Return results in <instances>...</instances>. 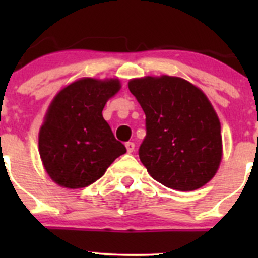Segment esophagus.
<instances>
[{"mask_svg": "<svg viewBox=\"0 0 258 258\" xmlns=\"http://www.w3.org/2000/svg\"><path fill=\"white\" fill-rule=\"evenodd\" d=\"M126 148H127V152L131 153L135 151V144L134 142H126Z\"/></svg>", "mask_w": 258, "mask_h": 258, "instance_id": "obj_1", "label": "esophagus"}]
</instances>
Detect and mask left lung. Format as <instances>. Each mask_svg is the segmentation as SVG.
I'll return each mask as SVG.
<instances>
[{"mask_svg": "<svg viewBox=\"0 0 258 258\" xmlns=\"http://www.w3.org/2000/svg\"><path fill=\"white\" fill-rule=\"evenodd\" d=\"M146 114L141 162L168 188L194 191L215 176L222 157L218 117L209 98L179 77H145L128 82Z\"/></svg>", "mask_w": 258, "mask_h": 258, "instance_id": "8db88e82", "label": "left lung"}]
</instances>
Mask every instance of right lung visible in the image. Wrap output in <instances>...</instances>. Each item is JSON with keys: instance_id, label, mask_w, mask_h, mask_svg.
<instances>
[{"instance_id": "add662e5", "label": "right lung", "mask_w": 258, "mask_h": 258, "mask_svg": "<svg viewBox=\"0 0 258 258\" xmlns=\"http://www.w3.org/2000/svg\"><path fill=\"white\" fill-rule=\"evenodd\" d=\"M119 87L118 80L82 79L53 98L40 130L38 148L49 177L59 186H88L126 153L102 116L106 102Z\"/></svg>"}]
</instances>
